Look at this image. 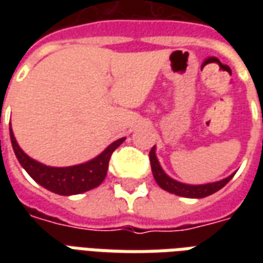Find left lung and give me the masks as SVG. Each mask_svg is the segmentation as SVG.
<instances>
[{"mask_svg":"<svg viewBox=\"0 0 263 263\" xmlns=\"http://www.w3.org/2000/svg\"><path fill=\"white\" fill-rule=\"evenodd\" d=\"M149 159H151V167H152V173H154L156 183L163 190H166V192H169L172 194H177V196H182V197H207L210 194L215 193L220 189L224 187L227 183L230 182L232 177H234V175H231V176L226 177V179H222L220 182L207 183V184H186V183H180L175 180V179H172L171 176H167L165 172H163L162 166L159 165V160L156 158V154H155V146L149 152Z\"/></svg>","mask_w":263,"mask_h":263,"instance_id":"obj_1","label":"left lung"}]
</instances>
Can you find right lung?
I'll use <instances>...</instances> for the list:
<instances>
[{
	"mask_svg": "<svg viewBox=\"0 0 263 263\" xmlns=\"http://www.w3.org/2000/svg\"><path fill=\"white\" fill-rule=\"evenodd\" d=\"M9 137H11L15 156L20 160L21 166L28 172V175L42 187L60 196L80 194L100 186L107 176L111 155L125 141V138L117 139L115 142L104 149L97 158L88 160L86 163L67 166V167H53V166L39 163L29 158L16 143L12 129H9Z\"/></svg>",
	"mask_w": 263,
	"mask_h": 263,
	"instance_id": "1",
	"label": "right lung"
}]
</instances>
